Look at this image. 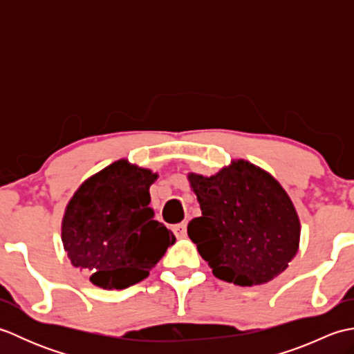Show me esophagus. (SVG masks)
<instances>
[{
	"label": "esophagus",
	"mask_w": 354,
	"mask_h": 354,
	"mask_svg": "<svg viewBox=\"0 0 354 354\" xmlns=\"http://www.w3.org/2000/svg\"><path fill=\"white\" fill-rule=\"evenodd\" d=\"M171 231L175 232V236H176L178 239H184V237L187 236V223H185V222H183V223H176V225H173V227H171Z\"/></svg>",
	"instance_id": "1"
}]
</instances>
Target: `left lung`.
I'll use <instances>...</instances> for the list:
<instances>
[{
    "label": "left lung",
    "instance_id": "left-lung-1",
    "mask_svg": "<svg viewBox=\"0 0 354 354\" xmlns=\"http://www.w3.org/2000/svg\"><path fill=\"white\" fill-rule=\"evenodd\" d=\"M202 209L187 227L214 277L237 286L268 283L295 257L299 219L275 179L239 160L213 176L190 173Z\"/></svg>",
    "mask_w": 354,
    "mask_h": 354
}]
</instances>
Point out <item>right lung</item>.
<instances>
[{
  "label": "right lung",
  "instance_id": "right-lung-1",
  "mask_svg": "<svg viewBox=\"0 0 354 354\" xmlns=\"http://www.w3.org/2000/svg\"><path fill=\"white\" fill-rule=\"evenodd\" d=\"M156 178L120 160L86 179L66 205L64 248L93 284L126 289L140 283L175 243L149 207V187Z\"/></svg>",
  "mask_w": 354,
  "mask_h": 354
}]
</instances>
